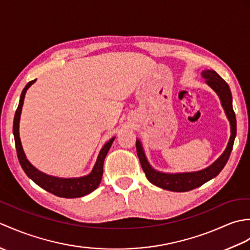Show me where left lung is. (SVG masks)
Here are the masks:
<instances>
[{
    "instance_id": "8db88e82",
    "label": "left lung",
    "mask_w": 250,
    "mask_h": 250,
    "mask_svg": "<svg viewBox=\"0 0 250 250\" xmlns=\"http://www.w3.org/2000/svg\"><path fill=\"white\" fill-rule=\"evenodd\" d=\"M202 77L206 79L205 83L214 90L218 95L221 102L222 108L225 109L228 120L230 121L231 135L225 151L221 153V156L217 159L215 162L210 164L203 169L196 172H185V173H163L153 168L150 163L148 162L147 157L145 155L144 148L141 141L136 140V151L139 156L140 162L143 171L145 172L147 179L149 182L157 186L159 188L166 189L168 191H175V192H186L200 187L203 184L207 183L208 180L215 178L218 175L221 169L225 167L229 157L231 155L233 144L236 136V118L234 110L232 106V94L229 84L222 79L218 74L213 70H204L201 73Z\"/></svg>"
}]
</instances>
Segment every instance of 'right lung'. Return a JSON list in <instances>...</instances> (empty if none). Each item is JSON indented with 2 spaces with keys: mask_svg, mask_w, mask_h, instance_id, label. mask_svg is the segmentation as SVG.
Wrapping results in <instances>:
<instances>
[{
  "mask_svg": "<svg viewBox=\"0 0 250 250\" xmlns=\"http://www.w3.org/2000/svg\"><path fill=\"white\" fill-rule=\"evenodd\" d=\"M35 82L36 79L26 83V86L22 90V92H21L19 105H18L17 110H16L15 118H14L13 132H14V137H15L16 149H17L18 160L20 162L21 167H22L24 173L28 175V177L33 180L36 185H39L41 188L45 189L46 191H48V192L55 194L57 196H60V198H66V199L81 198V196H84L89 193H91L92 191H94L99 187L101 179H102L105 157L107 156V152L109 150L111 144H113L115 136L111 137L108 142H106L104 146L101 148L92 171L88 175H84V176H82V177L62 178V177L51 176V175L41 172L40 169H37L34 166H32L31 162L26 159L22 145H21L20 136H19L20 116H21V110H22L26 90H28Z\"/></svg>",
  "mask_w": 250,
  "mask_h": 250,
  "instance_id": "obj_1",
  "label": "right lung"
}]
</instances>
